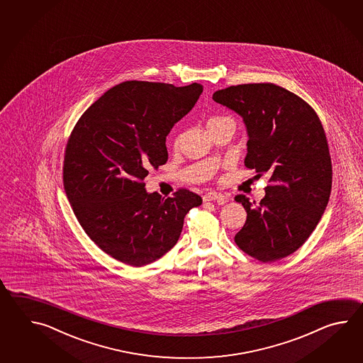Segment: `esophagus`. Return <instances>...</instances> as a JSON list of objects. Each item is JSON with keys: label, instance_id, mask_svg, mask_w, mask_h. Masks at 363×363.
I'll list each match as a JSON object with an SVG mask.
<instances>
[{"label": "esophagus", "instance_id": "obj_1", "mask_svg": "<svg viewBox=\"0 0 363 363\" xmlns=\"http://www.w3.org/2000/svg\"><path fill=\"white\" fill-rule=\"evenodd\" d=\"M225 200V196H223L222 193L218 192H208L203 196V201L206 202V201H220V202H224Z\"/></svg>", "mask_w": 363, "mask_h": 363}]
</instances>
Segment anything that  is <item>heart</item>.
Here are the masks:
<instances>
[{
	"instance_id": "obj_1",
	"label": "heart",
	"mask_w": 363,
	"mask_h": 363,
	"mask_svg": "<svg viewBox=\"0 0 363 363\" xmlns=\"http://www.w3.org/2000/svg\"><path fill=\"white\" fill-rule=\"evenodd\" d=\"M214 119H218V118H211V119H210V121H214ZM210 121H208V122H210Z\"/></svg>"
}]
</instances>
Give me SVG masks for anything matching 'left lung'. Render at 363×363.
Returning <instances> with one entry per match:
<instances>
[{
    "mask_svg": "<svg viewBox=\"0 0 363 363\" xmlns=\"http://www.w3.org/2000/svg\"><path fill=\"white\" fill-rule=\"evenodd\" d=\"M213 100L242 118L247 169L271 175L259 203L235 197L247 214L235 242L261 262H275L302 247L330 200L331 155L323 125L306 101L272 83L232 85Z\"/></svg>",
    "mask_w": 363,
    "mask_h": 363,
    "instance_id": "left-lung-1",
    "label": "left lung"
}]
</instances>
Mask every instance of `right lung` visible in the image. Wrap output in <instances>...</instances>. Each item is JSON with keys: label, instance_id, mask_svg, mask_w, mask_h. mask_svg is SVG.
I'll use <instances>...</instances> for the list:
<instances>
[{"label": "right lung", "instance_id": "add662e5", "mask_svg": "<svg viewBox=\"0 0 363 363\" xmlns=\"http://www.w3.org/2000/svg\"><path fill=\"white\" fill-rule=\"evenodd\" d=\"M199 83L124 82L86 108L69 135L63 186L89 239L116 261L141 267L178 242L184 216L202 203L178 189L147 193L144 179L167 162L166 136L192 110Z\"/></svg>", "mask_w": 363, "mask_h": 363}]
</instances>
